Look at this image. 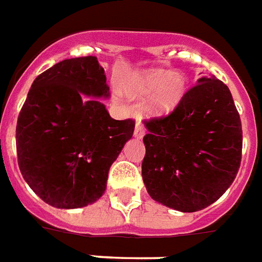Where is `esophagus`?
<instances>
[{
  "label": "esophagus",
  "mask_w": 262,
  "mask_h": 262,
  "mask_svg": "<svg viewBox=\"0 0 262 262\" xmlns=\"http://www.w3.org/2000/svg\"><path fill=\"white\" fill-rule=\"evenodd\" d=\"M144 136V127L140 122H137L136 123V127H135V137L136 139H142Z\"/></svg>",
  "instance_id": "1"
}]
</instances>
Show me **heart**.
<instances>
[{
    "instance_id": "1",
    "label": "heart",
    "mask_w": 262,
    "mask_h": 262,
    "mask_svg": "<svg viewBox=\"0 0 262 262\" xmlns=\"http://www.w3.org/2000/svg\"><path fill=\"white\" fill-rule=\"evenodd\" d=\"M120 92L129 99L143 101L150 116H165L177 108L187 92L185 78L167 70L147 69L132 71L122 77Z\"/></svg>"
}]
</instances>
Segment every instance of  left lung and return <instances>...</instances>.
Instances as JSON below:
<instances>
[{"label": "left lung", "mask_w": 262, "mask_h": 262, "mask_svg": "<svg viewBox=\"0 0 262 262\" xmlns=\"http://www.w3.org/2000/svg\"><path fill=\"white\" fill-rule=\"evenodd\" d=\"M143 182L156 202L196 212L217 201L242 161L240 115L229 86L202 77L164 118L144 122Z\"/></svg>", "instance_id": "8db88e82"}]
</instances>
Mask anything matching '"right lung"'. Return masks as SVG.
Wrapping results in <instances>:
<instances>
[{"label":"right lung","instance_id":"right-lung-1","mask_svg":"<svg viewBox=\"0 0 262 262\" xmlns=\"http://www.w3.org/2000/svg\"><path fill=\"white\" fill-rule=\"evenodd\" d=\"M109 86L95 56L63 60L37 75L16 123L24 180L59 209L91 205L106 189L111 165L135 130L115 120L98 98Z\"/></svg>","mask_w":262,"mask_h":262}]
</instances>
